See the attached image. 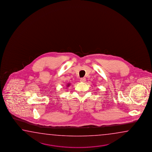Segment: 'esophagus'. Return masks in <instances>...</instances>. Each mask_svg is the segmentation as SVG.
Returning <instances> with one entry per match:
<instances>
[{
  "instance_id": "obj_1",
  "label": "esophagus",
  "mask_w": 152,
  "mask_h": 152,
  "mask_svg": "<svg viewBox=\"0 0 152 152\" xmlns=\"http://www.w3.org/2000/svg\"><path fill=\"white\" fill-rule=\"evenodd\" d=\"M80 80L81 82H85L86 81V78L85 77H82V78H81Z\"/></svg>"
}]
</instances>
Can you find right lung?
Segmentation results:
<instances>
[{
  "label": "right lung",
  "instance_id": "obj_1",
  "mask_svg": "<svg viewBox=\"0 0 152 152\" xmlns=\"http://www.w3.org/2000/svg\"><path fill=\"white\" fill-rule=\"evenodd\" d=\"M71 85V84H70V83H68V84H67V87L69 86V85Z\"/></svg>",
  "mask_w": 152,
  "mask_h": 152
}]
</instances>
